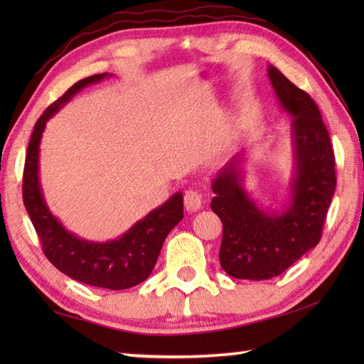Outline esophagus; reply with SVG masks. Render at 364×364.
I'll return each mask as SVG.
<instances>
[{"instance_id":"1","label":"esophagus","mask_w":364,"mask_h":364,"mask_svg":"<svg viewBox=\"0 0 364 364\" xmlns=\"http://www.w3.org/2000/svg\"><path fill=\"white\" fill-rule=\"evenodd\" d=\"M184 207L191 213L197 212L202 207V196L193 189L186 191V194H184Z\"/></svg>"}]
</instances>
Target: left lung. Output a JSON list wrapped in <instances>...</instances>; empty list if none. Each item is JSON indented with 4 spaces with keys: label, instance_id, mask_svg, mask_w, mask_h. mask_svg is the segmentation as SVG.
<instances>
[{
    "label": "left lung",
    "instance_id": "8db88e82",
    "mask_svg": "<svg viewBox=\"0 0 364 364\" xmlns=\"http://www.w3.org/2000/svg\"><path fill=\"white\" fill-rule=\"evenodd\" d=\"M268 78L279 107L292 117L286 202L271 208L252 199L242 184L245 151L212 180L210 207L223 223L220 264L236 279H271L315 249L337 183L334 151L315 101L274 65H268Z\"/></svg>",
    "mask_w": 364,
    "mask_h": 364
}]
</instances>
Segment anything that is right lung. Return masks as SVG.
<instances>
[{
	"label": "right lung",
	"instance_id": "obj_1",
	"mask_svg": "<svg viewBox=\"0 0 364 364\" xmlns=\"http://www.w3.org/2000/svg\"><path fill=\"white\" fill-rule=\"evenodd\" d=\"M107 77H112V73H97L80 80L65 91L64 96L53 102L35 123L23 168L22 194L45 255L60 273L83 284L122 291L149 278L165 237L184 217L183 193H175L122 236L106 242H96L77 236L54 217L43 196L40 181V143L46 122L86 86Z\"/></svg>",
	"mask_w": 364,
	"mask_h": 364
}]
</instances>
